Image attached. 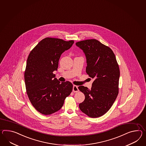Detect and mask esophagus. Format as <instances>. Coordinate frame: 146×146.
<instances>
[{
    "label": "esophagus",
    "mask_w": 146,
    "mask_h": 146,
    "mask_svg": "<svg viewBox=\"0 0 146 146\" xmlns=\"http://www.w3.org/2000/svg\"><path fill=\"white\" fill-rule=\"evenodd\" d=\"M73 91L74 92H77L78 91V86H73Z\"/></svg>",
    "instance_id": "1"
}]
</instances>
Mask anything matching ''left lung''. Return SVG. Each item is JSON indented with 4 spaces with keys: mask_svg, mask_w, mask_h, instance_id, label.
Returning a JSON list of instances; mask_svg holds the SVG:
<instances>
[{
    "mask_svg": "<svg viewBox=\"0 0 146 146\" xmlns=\"http://www.w3.org/2000/svg\"><path fill=\"white\" fill-rule=\"evenodd\" d=\"M76 45L86 55V73L94 80L90 90L78 86L85 95L79 108L90 117H100L109 110L119 93L120 70L116 57L110 47L96 39L80 41Z\"/></svg>",
    "mask_w": 146,
    "mask_h": 146,
    "instance_id": "obj_1",
    "label": "left lung"
}]
</instances>
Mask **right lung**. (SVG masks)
<instances>
[{
	"label": "right lung",
	"instance_id": "obj_1",
	"mask_svg": "<svg viewBox=\"0 0 146 146\" xmlns=\"http://www.w3.org/2000/svg\"><path fill=\"white\" fill-rule=\"evenodd\" d=\"M74 40L47 37L31 52L24 74L26 92L36 110L49 115L60 110L72 91L73 84L55 78L60 55L70 49Z\"/></svg>",
	"mask_w": 146,
	"mask_h": 146
}]
</instances>
